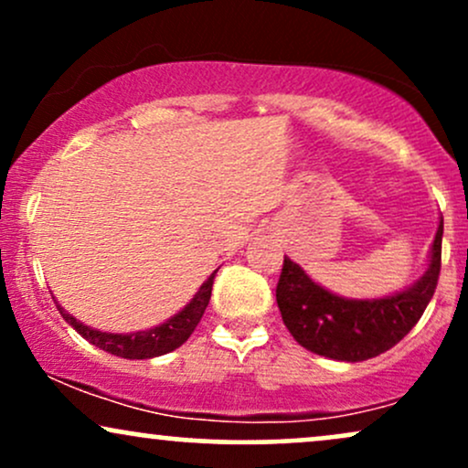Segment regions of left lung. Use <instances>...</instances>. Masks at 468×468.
I'll use <instances>...</instances> for the list:
<instances>
[{
	"mask_svg": "<svg viewBox=\"0 0 468 468\" xmlns=\"http://www.w3.org/2000/svg\"><path fill=\"white\" fill-rule=\"evenodd\" d=\"M442 266V222L431 246V264L418 283L374 302H350L316 286L283 257L277 305L290 335L305 350L336 361H367L410 335L436 292Z\"/></svg>",
	"mask_w": 468,
	"mask_h": 468,
	"instance_id": "1",
	"label": "left lung"
}]
</instances>
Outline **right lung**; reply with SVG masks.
I'll list each match as a JSON object with an SVG mask.
<instances>
[{"mask_svg":"<svg viewBox=\"0 0 468 468\" xmlns=\"http://www.w3.org/2000/svg\"><path fill=\"white\" fill-rule=\"evenodd\" d=\"M213 279H216V272L202 283V288L197 290V294L191 299V303L186 305L182 313L171 316L166 324L154 327V330L133 332V335H110V332L92 330V327L79 324V321L74 319L72 314H68L58 303L57 308L63 319H66L85 341L101 347V350L121 358H154L163 356L166 352H174L176 347H180L182 343L193 335L196 325L200 324L204 310H207L208 299H211Z\"/></svg>","mask_w":468,"mask_h":468,"instance_id":"right-lung-1","label":"right lung"}]
</instances>
